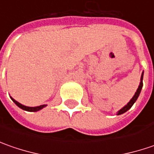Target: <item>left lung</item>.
Listing matches in <instances>:
<instances>
[{"label":"left lung","mask_w":154,"mask_h":154,"mask_svg":"<svg viewBox=\"0 0 154 154\" xmlns=\"http://www.w3.org/2000/svg\"><path fill=\"white\" fill-rule=\"evenodd\" d=\"M143 74H144V72H142V74H141L139 86H138V88H137L136 92H135V93H134V95L133 96V98L129 100V102H128L126 105H124L122 109H120L118 111H117V112H116V115H122V114L125 113L126 111H128V109L132 107V105H133L134 103H135V101L137 100V98H138V97H139L140 93V91H141V89H142V85H143Z\"/></svg>","instance_id":"obj_1"}]
</instances>
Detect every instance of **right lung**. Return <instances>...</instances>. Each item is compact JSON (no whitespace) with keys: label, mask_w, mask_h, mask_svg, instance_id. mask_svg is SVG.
<instances>
[{"label":"right lung","mask_w":154,"mask_h":154,"mask_svg":"<svg viewBox=\"0 0 154 154\" xmlns=\"http://www.w3.org/2000/svg\"><path fill=\"white\" fill-rule=\"evenodd\" d=\"M11 99L14 101V103L18 106V107H20V109H24V110H26V111H31V112H36V111H38L40 109H42L43 108H45L47 106V104H42V105H40V106H36V107H29V106H26V105H24V104H22V103H19L18 101H16L15 99L12 98V97H10Z\"/></svg>","instance_id":"1"}]
</instances>
